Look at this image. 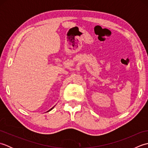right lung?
<instances>
[{
	"instance_id": "obj_1",
	"label": "right lung",
	"mask_w": 148,
	"mask_h": 148,
	"mask_svg": "<svg viewBox=\"0 0 148 148\" xmlns=\"http://www.w3.org/2000/svg\"><path fill=\"white\" fill-rule=\"evenodd\" d=\"M53 108H54V107H53ZM53 108H51V109H49V111H47V112H49V111H51V110H52V109H53Z\"/></svg>"
}]
</instances>
